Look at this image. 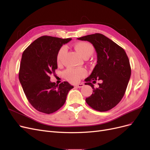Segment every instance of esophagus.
I'll list each match as a JSON object with an SVG mask.
<instances>
[{
  "instance_id": "esophagus-1",
  "label": "esophagus",
  "mask_w": 150,
  "mask_h": 150,
  "mask_svg": "<svg viewBox=\"0 0 150 150\" xmlns=\"http://www.w3.org/2000/svg\"><path fill=\"white\" fill-rule=\"evenodd\" d=\"M75 86H76V87H77V88H83V86H84V84H83V83H79V84H76Z\"/></svg>"
}]
</instances>
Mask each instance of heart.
Returning <instances> with one entry per match:
<instances>
[{"label":"heart","instance_id":"obj_1","mask_svg":"<svg viewBox=\"0 0 150 150\" xmlns=\"http://www.w3.org/2000/svg\"><path fill=\"white\" fill-rule=\"evenodd\" d=\"M74 49L83 58L89 57L94 52V49L93 45L87 42H79L74 45ZM66 51V47H62L57 54L56 60L57 64H61L63 57ZM87 74L84 69H68L64 72L65 78L72 83H76Z\"/></svg>","mask_w":150,"mask_h":150}]
</instances>
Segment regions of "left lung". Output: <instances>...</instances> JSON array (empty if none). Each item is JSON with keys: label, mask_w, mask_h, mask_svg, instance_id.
<instances>
[{"label": "left lung", "mask_w": 150, "mask_h": 150, "mask_svg": "<svg viewBox=\"0 0 150 150\" xmlns=\"http://www.w3.org/2000/svg\"><path fill=\"white\" fill-rule=\"evenodd\" d=\"M78 39L91 43L97 52V64L84 81L93 89L86 102L94 110L107 111L116 106L124 96L131 76L129 61L125 50L101 34L83 36ZM100 80L99 87L92 84Z\"/></svg>", "instance_id": "1"}]
</instances>
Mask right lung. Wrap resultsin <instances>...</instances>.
I'll return each instance as SVG.
<instances>
[{"instance_id": "add662e5", "label": "right lung", "mask_w": 150, "mask_h": 150, "mask_svg": "<svg viewBox=\"0 0 150 150\" xmlns=\"http://www.w3.org/2000/svg\"><path fill=\"white\" fill-rule=\"evenodd\" d=\"M71 39L41 36L22 54L19 79L28 100L39 112L51 114L57 111L74 88L66 81L59 85L50 81V75L55 74L57 69L59 50Z\"/></svg>"}]
</instances>
